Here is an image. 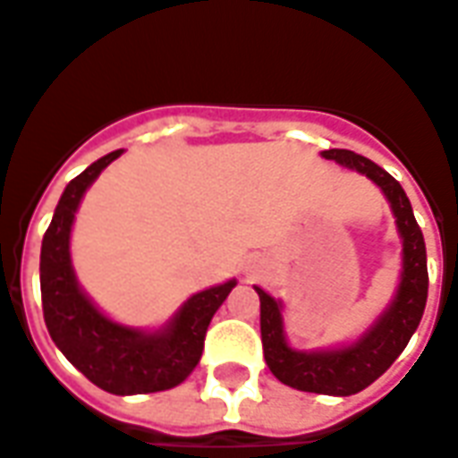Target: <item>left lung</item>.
Masks as SVG:
<instances>
[{
  "label": "left lung",
  "mask_w": 458,
  "mask_h": 458,
  "mask_svg": "<svg viewBox=\"0 0 458 458\" xmlns=\"http://www.w3.org/2000/svg\"><path fill=\"white\" fill-rule=\"evenodd\" d=\"M322 156L370 178L383 190V195L388 197L403 239V273H400L398 295L390 302L388 310L373 322L369 332L349 346L329 349V352H295L290 349L283 335L280 300L270 298L266 290L256 288L261 298L263 356L270 373L290 388L322 393V395H353L380 378L403 353L410 336L415 335L427 305V285H429L427 251L422 229L415 222L412 205L398 180L373 160L346 148H329L322 151Z\"/></svg>",
  "instance_id": "1"
}]
</instances>
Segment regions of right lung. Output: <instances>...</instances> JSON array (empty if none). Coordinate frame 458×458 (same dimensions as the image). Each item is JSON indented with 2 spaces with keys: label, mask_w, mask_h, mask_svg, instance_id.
I'll list each match as a JSON object with an SVG mask.
<instances>
[{
  "label": "right lung",
  "mask_w": 458,
  "mask_h": 458,
  "mask_svg": "<svg viewBox=\"0 0 458 458\" xmlns=\"http://www.w3.org/2000/svg\"><path fill=\"white\" fill-rule=\"evenodd\" d=\"M112 151L70 180L41 246V300L48 335L63 356L114 395L158 393L180 386L195 370L205 349L207 327L236 280L202 290L180 307L158 332H141L112 322L80 290L70 263V232L85 190L122 156Z\"/></svg>",
  "instance_id": "obj_1"
}]
</instances>
